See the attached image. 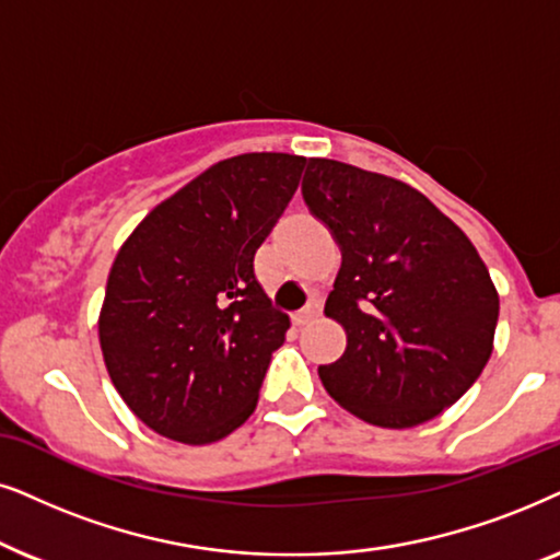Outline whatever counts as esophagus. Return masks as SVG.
<instances>
[{
    "instance_id": "esophagus-1",
    "label": "esophagus",
    "mask_w": 560,
    "mask_h": 560,
    "mask_svg": "<svg viewBox=\"0 0 560 560\" xmlns=\"http://www.w3.org/2000/svg\"><path fill=\"white\" fill-rule=\"evenodd\" d=\"M319 312H323V302H319V300H310L300 312H294L292 319H294V325H307L310 319L319 317Z\"/></svg>"
}]
</instances>
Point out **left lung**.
<instances>
[{"instance_id": "left-lung-1", "label": "left lung", "mask_w": 560, "mask_h": 560, "mask_svg": "<svg viewBox=\"0 0 560 560\" xmlns=\"http://www.w3.org/2000/svg\"><path fill=\"white\" fill-rule=\"evenodd\" d=\"M310 212L340 245L325 315L348 335L319 378L378 428H415L456 405L487 366L499 294L474 243L424 194L392 176L310 159Z\"/></svg>"}]
</instances>
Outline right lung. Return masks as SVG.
Segmentation results:
<instances>
[{"label": "right lung", "mask_w": 560, "mask_h": 560, "mask_svg": "<svg viewBox=\"0 0 560 560\" xmlns=\"http://www.w3.org/2000/svg\"><path fill=\"white\" fill-rule=\"evenodd\" d=\"M307 159L243 153L161 202L119 248L100 312L104 366L140 422L171 441H222L258 405L289 317L253 256Z\"/></svg>", "instance_id": "obj_1"}]
</instances>
